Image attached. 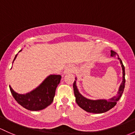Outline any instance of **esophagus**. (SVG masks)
Here are the masks:
<instances>
[{"instance_id": "obj_1", "label": "esophagus", "mask_w": 135, "mask_h": 135, "mask_svg": "<svg viewBox=\"0 0 135 135\" xmlns=\"http://www.w3.org/2000/svg\"><path fill=\"white\" fill-rule=\"evenodd\" d=\"M74 70V67L73 65H69V66L65 69V70L64 71V74L71 73V72H73Z\"/></svg>"}]
</instances>
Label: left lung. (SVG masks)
Here are the masks:
<instances>
[{
    "label": "left lung",
    "instance_id": "1",
    "mask_svg": "<svg viewBox=\"0 0 135 135\" xmlns=\"http://www.w3.org/2000/svg\"><path fill=\"white\" fill-rule=\"evenodd\" d=\"M111 56L112 57H117L120 61L122 69V83L120 85L117 95L116 96L112 97L111 99L106 100V99H97V100H91V99H87L79 93L78 87L76 86V81H74L73 84L74 92L75 97V101L80 108L83 109L86 112L92 113H103L104 112L113 108L114 106L117 104V102L119 100L121 96L124 91V87H125V68L123 65L122 60L120 59L119 56L115 51H111ZM77 80V78H75Z\"/></svg>",
    "mask_w": 135,
    "mask_h": 135
}]
</instances>
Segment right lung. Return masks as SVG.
<instances>
[{
	"label": "right lung",
	"mask_w": 135,
	"mask_h": 135,
	"mask_svg": "<svg viewBox=\"0 0 135 135\" xmlns=\"http://www.w3.org/2000/svg\"><path fill=\"white\" fill-rule=\"evenodd\" d=\"M20 51L22 50L19 52ZM17 55L18 54L13 63ZM61 79L60 75H49L37 88L26 94H18L10 86L9 89L13 97L22 107L30 111H40L45 109L53 102L56 88L60 84Z\"/></svg>",
	"instance_id": "add662e5"
}]
</instances>
